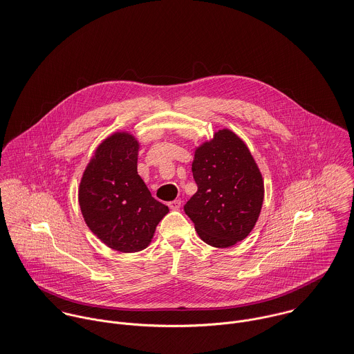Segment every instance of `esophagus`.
Segmentation results:
<instances>
[{
	"label": "esophagus",
	"instance_id": "1",
	"mask_svg": "<svg viewBox=\"0 0 354 354\" xmlns=\"http://www.w3.org/2000/svg\"><path fill=\"white\" fill-rule=\"evenodd\" d=\"M168 207H169L172 211H178V209H180V207H182V201H180V200L171 201V203H168Z\"/></svg>",
	"mask_w": 354,
	"mask_h": 354
}]
</instances>
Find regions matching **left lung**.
<instances>
[{
  "label": "left lung",
  "mask_w": 354,
  "mask_h": 354,
  "mask_svg": "<svg viewBox=\"0 0 354 354\" xmlns=\"http://www.w3.org/2000/svg\"><path fill=\"white\" fill-rule=\"evenodd\" d=\"M197 193L186 203L200 238L230 248L254 228L264 203V179L249 147L234 131L218 130L194 150Z\"/></svg>",
  "instance_id": "left-lung-1"
}]
</instances>
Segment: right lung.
<instances>
[{
    "label": "right lung",
    "instance_id": "add662e5",
    "mask_svg": "<svg viewBox=\"0 0 354 354\" xmlns=\"http://www.w3.org/2000/svg\"><path fill=\"white\" fill-rule=\"evenodd\" d=\"M141 143L129 131H116L101 142L86 165L77 200L91 232L122 253L146 249L157 224L169 212L154 200L138 175Z\"/></svg>",
    "mask_w": 354,
    "mask_h": 354
}]
</instances>
